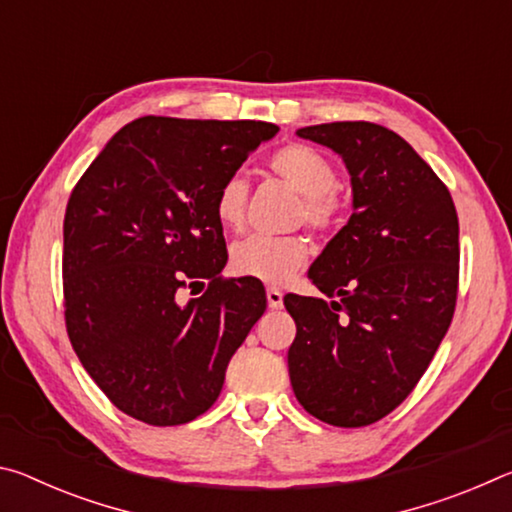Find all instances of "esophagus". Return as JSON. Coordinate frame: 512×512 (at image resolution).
I'll return each instance as SVG.
<instances>
[{
  "label": "esophagus",
  "instance_id": "1",
  "mask_svg": "<svg viewBox=\"0 0 512 512\" xmlns=\"http://www.w3.org/2000/svg\"><path fill=\"white\" fill-rule=\"evenodd\" d=\"M266 300H268V307H271V309H282L284 293L277 287H268L266 289Z\"/></svg>",
  "mask_w": 512,
  "mask_h": 512
}]
</instances>
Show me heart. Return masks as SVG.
Masks as SVG:
<instances>
[{
	"instance_id": "1",
	"label": "heart",
	"mask_w": 512,
	"mask_h": 512,
	"mask_svg": "<svg viewBox=\"0 0 512 512\" xmlns=\"http://www.w3.org/2000/svg\"><path fill=\"white\" fill-rule=\"evenodd\" d=\"M271 169L284 183L302 194V219L314 230H329L339 221L341 203L336 196V169L325 155L305 144H289L271 155ZM248 183L241 173H232L221 183L214 198V214L223 228L241 230L246 221ZM309 257L305 237L253 235L230 250V268L241 277L282 284L291 280Z\"/></svg>"
}]
</instances>
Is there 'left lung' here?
<instances>
[{
  "label": "left lung",
  "mask_w": 512,
  "mask_h": 512,
  "mask_svg": "<svg viewBox=\"0 0 512 512\" xmlns=\"http://www.w3.org/2000/svg\"><path fill=\"white\" fill-rule=\"evenodd\" d=\"M339 153L352 216L309 268L329 300L289 293V377L302 409L366 427L400 406L445 339L458 293V216L413 146L370 121L300 128Z\"/></svg>",
  "instance_id": "1"
}]
</instances>
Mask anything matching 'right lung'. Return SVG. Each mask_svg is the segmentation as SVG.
I'll list each match as a JSON object with an SVG mask.
<instances>
[{"mask_svg": "<svg viewBox=\"0 0 512 512\" xmlns=\"http://www.w3.org/2000/svg\"><path fill=\"white\" fill-rule=\"evenodd\" d=\"M277 131L266 121L140 117L112 135L69 196L67 334L131 418L173 427L205 413L262 318V282L221 277L228 250L214 198ZM196 283L206 293L185 303Z\"/></svg>", "mask_w": 512, "mask_h": 512, "instance_id": "1", "label": "right lung"}]
</instances>
